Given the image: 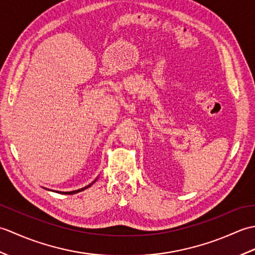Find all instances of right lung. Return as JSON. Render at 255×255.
<instances>
[{
	"instance_id": "right-lung-1",
	"label": "right lung",
	"mask_w": 255,
	"mask_h": 255,
	"mask_svg": "<svg viewBox=\"0 0 255 255\" xmlns=\"http://www.w3.org/2000/svg\"><path fill=\"white\" fill-rule=\"evenodd\" d=\"M97 181V177L95 178V180L92 182V183H90L89 185H86V186H84V187H82V188H80V189H77V191H71V192H59V191H53V192H56V193H61V194H64V195H72V194H77V193H79V192H82V191H84V189H86V188H89V187H91L92 185H93V184L95 183ZM50 191V189H49Z\"/></svg>"
}]
</instances>
